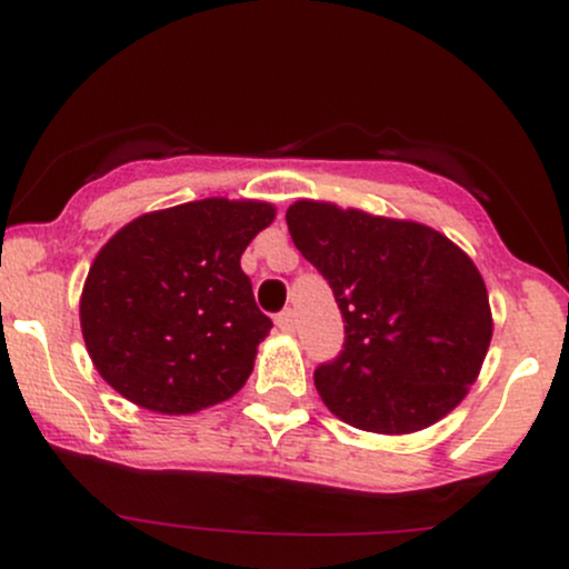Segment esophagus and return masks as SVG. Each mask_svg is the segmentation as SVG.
I'll return each instance as SVG.
<instances>
[{"mask_svg":"<svg viewBox=\"0 0 569 569\" xmlns=\"http://www.w3.org/2000/svg\"><path fill=\"white\" fill-rule=\"evenodd\" d=\"M276 323H278L280 331H286V335H291V331L297 329V316H293V310H283V312H278Z\"/></svg>","mask_w":569,"mask_h":569,"instance_id":"34e87169","label":"esophagus"}]
</instances>
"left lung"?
<instances>
[{
    "mask_svg": "<svg viewBox=\"0 0 569 569\" xmlns=\"http://www.w3.org/2000/svg\"><path fill=\"white\" fill-rule=\"evenodd\" d=\"M286 224L342 312V350L312 375L326 407L371 433H411L449 415L492 339L471 259L426 224L331 202H293Z\"/></svg>",
    "mask_w": 569,
    "mask_h": 569,
    "instance_id": "8db88e82",
    "label": "left lung"
}]
</instances>
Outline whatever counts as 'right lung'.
I'll list each match as a JSON object with an SVG mask.
<instances>
[{
    "instance_id": "right-lung-1",
    "label": "right lung",
    "mask_w": 569,
    "mask_h": 569,
    "mask_svg": "<svg viewBox=\"0 0 569 569\" xmlns=\"http://www.w3.org/2000/svg\"><path fill=\"white\" fill-rule=\"evenodd\" d=\"M272 219L267 202L208 198L122 227L98 251L80 302L98 375L160 415L238 393L272 329L240 257Z\"/></svg>"
}]
</instances>
